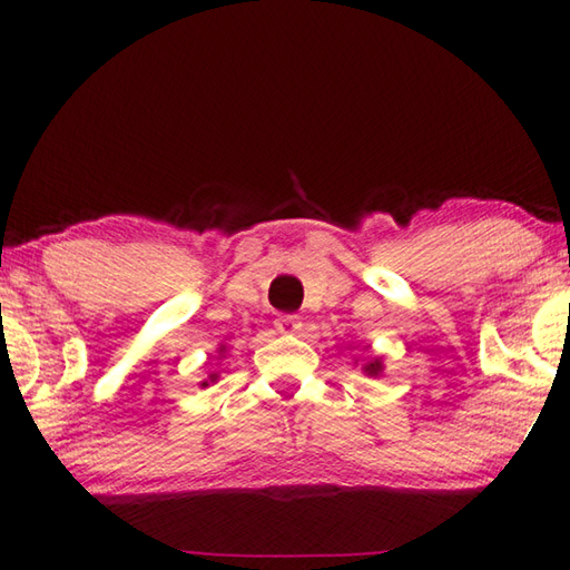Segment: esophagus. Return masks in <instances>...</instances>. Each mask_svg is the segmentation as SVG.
Returning a JSON list of instances; mask_svg holds the SVG:
<instances>
[{
    "label": "esophagus",
    "mask_w": 570,
    "mask_h": 570,
    "mask_svg": "<svg viewBox=\"0 0 570 570\" xmlns=\"http://www.w3.org/2000/svg\"><path fill=\"white\" fill-rule=\"evenodd\" d=\"M301 318H297V315H277V321H275V328H277V333H285V335H293V333H297L301 331Z\"/></svg>",
    "instance_id": "34e87169"
}]
</instances>
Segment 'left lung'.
I'll return each mask as SVG.
<instances>
[{"label": "left lung", "instance_id": "8db88e82", "mask_svg": "<svg viewBox=\"0 0 570 570\" xmlns=\"http://www.w3.org/2000/svg\"><path fill=\"white\" fill-rule=\"evenodd\" d=\"M363 373H366V376H379V373H384V363H381V358L363 363Z\"/></svg>", "mask_w": 570, "mask_h": 570}]
</instances>
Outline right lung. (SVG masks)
I'll use <instances>...</instances> for the list:
<instances>
[{
	"label": "right lung",
	"mask_w": 570,
	"mask_h": 570,
	"mask_svg": "<svg viewBox=\"0 0 570 570\" xmlns=\"http://www.w3.org/2000/svg\"><path fill=\"white\" fill-rule=\"evenodd\" d=\"M224 351H227V348H219V358L224 356ZM209 381H217V373H209ZM209 381H202V386H209Z\"/></svg>",
	"instance_id": "1"
}]
</instances>
